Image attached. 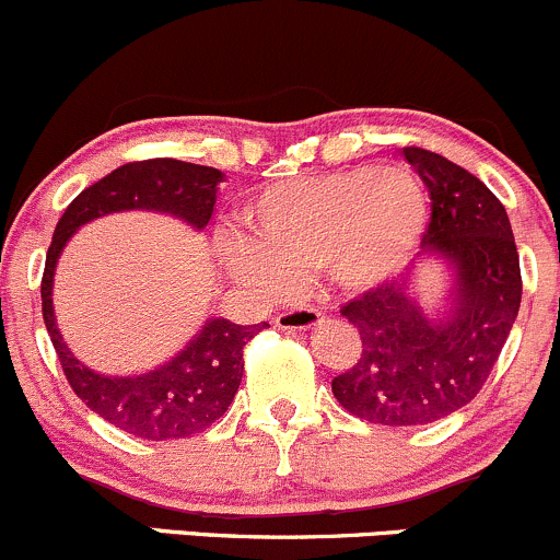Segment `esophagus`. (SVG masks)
I'll use <instances>...</instances> for the list:
<instances>
[{
	"label": "esophagus",
	"instance_id": "esophagus-1",
	"mask_svg": "<svg viewBox=\"0 0 560 560\" xmlns=\"http://www.w3.org/2000/svg\"><path fill=\"white\" fill-rule=\"evenodd\" d=\"M322 319H325V314L319 308H290L276 316V325L281 329H311L322 325Z\"/></svg>",
	"mask_w": 560,
	"mask_h": 560
}]
</instances>
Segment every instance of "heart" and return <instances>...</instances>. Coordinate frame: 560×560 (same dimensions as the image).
Instances as JSON below:
<instances>
[{
  "mask_svg": "<svg viewBox=\"0 0 560 560\" xmlns=\"http://www.w3.org/2000/svg\"><path fill=\"white\" fill-rule=\"evenodd\" d=\"M246 225L252 238H228L222 257L265 295L322 270L340 290L368 292L419 249L427 196L402 168H351L268 187L246 209Z\"/></svg>",
  "mask_w": 560,
  "mask_h": 560,
  "instance_id": "1",
  "label": "heart"
}]
</instances>
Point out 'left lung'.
Segmentation results:
<instances>
[{
  "label": "left lung",
  "instance_id": "left-lung-1",
  "mask_svg": "<svg viewBox=\"0 0 560 560\" xmlns=\"http://www.w3.org/2000/svg\"><path fill=\"white\" fill-rule=\"evenodd\" d=\"M402 152L432 201L421 257L451 265L453 298L448 314L429 319L405 279L373 287L340 308L362 338V354L332 378V394L351 416L381 427H423L475 399L502 354L523 292L502 201L438 152Z\"/></svg>",
  "mask_w": 560,
  "mask_h": 560
}]
</instances>
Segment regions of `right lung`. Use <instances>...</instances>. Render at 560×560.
I'll return each mask as SVG.
<instances>
[{"mask_svg":"<svg viewBox=\"0 0 560 560\" xmlns=\"http://www.w3.org/2000/svg\"><path fill=\"white\" fill-rule=\"evenodd\" d=\"M222 172L211 166L152 158L126 163L85 187L67 206L52 233L43 273V319L69 386L82 402L112 427L141 440L192 438L231 408L244 375V346L268 325H233L209 319L172 362L128 378L93 373L63 343L52 314V273L67 241L80 225L112 211L150 209L174 214L203 231L217 201Z\"/></svg>","mask_w":560,"mask_h":560,"instance_id":"right-lung-1","label":"right lung"}]
</instances>
